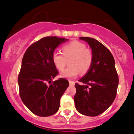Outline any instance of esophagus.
<instances>
[{
	"label": "esophagus",
	"instance_id": "1",
	"mask_svg": "<svg viewBox=\"0 0 134 134\" xmlns=\"http://www.w3.org/2000/svg\"><path fill=\"white\" fill-rule=\"evenodd\" d=\"M69 84L70 85H71V86H72V85H74V84H75V82H74L73 81H71V80H69Z\"/></svg>",
	"mask_w": 134,
	"mask_h": 134
}]
</instances>
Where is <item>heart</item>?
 <instances>
[{
  "label": "heart",
  "mask_w": 134,
  "mask_h": 134,
  "mask_svg": "<svg viewBox=\"0 0 134 134\" xmlns=\"http://www.w3.org/2000/svg\"><path fill=\"white\" fill-rule=\"evenodd\" d=\"M62 53L55 51L52 55V60L55 68L62 71L69 61V67L61 74L62 77L76 78L80 72L84 75L90 69L93 59V52L86 48L85 44L73 41L62 46Z\"/></svg>",
  "instance_id": "obj_1"
}]
</instances>
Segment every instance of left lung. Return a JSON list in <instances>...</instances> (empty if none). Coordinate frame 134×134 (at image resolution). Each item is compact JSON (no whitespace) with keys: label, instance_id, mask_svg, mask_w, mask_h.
I'll use <instances>...</instances> for the list:
<instances>
[{"label":"left lung","instance_id":"obj_1","mask_svg":"<svg viewBox=\"0 0 134 134\" xmlns=\"http://www.w3.org/2000/svg\"><path fill=\"white\" fill-rule=\"evenodd\" d=\"M88 43L93 59L86 75L75 83L74 97L76 110L86 116H96L103 113L114 102L119 85V76L111 52L94 38L80 37Z\"/></svg>","mask_w":134,"mask_h":134}]
</instances>
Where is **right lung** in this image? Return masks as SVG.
<instances>
[{
  "label": "right lung",
  "instance_id": "add662e5",
  "mask_svg": "<svg viewBox=\"0 0 134 134\" xmlns=\"http://www.w3.org/2000/svg\"><path fill=\"white\" fill-rule=\"evenodd\" d=\"M65 38L46 37L31 45L25 52L18 75L19 96L23 103L35 115L49 116L58 111L60 98L69 86L64 78L52 81L59 72L52 55Z\"/></svg>",
  "mask_w": 134,
  "mask_h": 134
}]
</instances>
